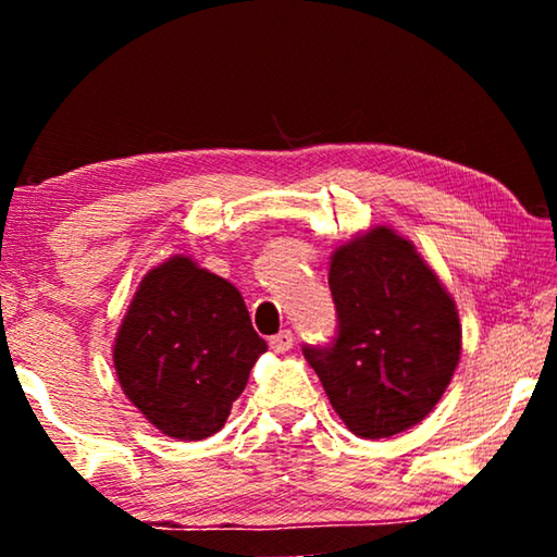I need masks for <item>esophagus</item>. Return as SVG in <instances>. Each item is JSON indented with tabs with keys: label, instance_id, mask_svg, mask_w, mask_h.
<instances>
[{
	"label": "esophagus",
	"instance_id": "34e87169",
	"mask_svg": "<svg viewBox=\"0 0 557 557\" xmlns=\"http://www.w3.org/2000/svg\"><path fill=\"white\" fill-rule=\"evenodd\" d=\"M292 344H295V336H292L289 329H285V332H280L275 336H270V348H272V351H277V354L289 351Z\"/></svg>",
	"mask_w": 557,
	"mask_h": 557
}]
</instances>
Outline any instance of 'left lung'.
Masks as SVG:
<instances>
[{"label":"left lung","instance_id":"obj_1","mask_svg":"<svg viewBox=\"0 0 557 557\" xmlns=\"http://www.w3.org/2000/svg\"><path fill=\"white\" fill-rule=\"evenodd\" d=\"M338 329L305 346L338 418L379 440L418 425L455 375L461 326L455 299L410 240L375 225L338 245L329 268Z\"/></svg>","mask_w":557,"mask_h":557}]
</instances>
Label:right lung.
Returning <instances> with one entry per match:
<instances>
[{"label":"right lung","instance_id":"right-lung-1","mask_svg":"<svg viewBox=\"0 0 557 557\" xmlns=\"http://www.w3.org/2000/svg\"><path fill=\"white\" fill-rule=\"evenodd\" d=\"M268 351L228 280L174 256L149 270L112 348L132 405L174 440H206L228 420Z\"/></svg>","mask_w":557,"mask_h":557}]
</instances>
